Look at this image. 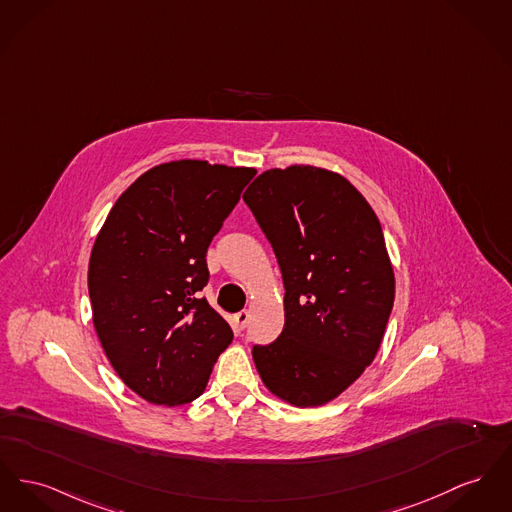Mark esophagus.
Instances as JSON below:
<instances>
[{
  "instance_id": "obj_1",
  "label": "esophagus",
  "mask_w": 512,
  "mask_h": 512,
  "mask_svg": "<svg viewBox=\"0 0 512 512\" xmlns=\"http://www.w3.org/2000/svg\"><path fill=\"white\" fill-rule=\"evenodd\" d=\"M234 323H236V327H238V329H245V327H247V323H249V311H247V309L238 311V313L234 315Z\"/></svg>"
}]
</instances>
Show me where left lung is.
Wrapping results in <instances>:
<instances>
[{"instance_id":"1","label":"left lung","mask_w":512,"mask_h":512,"mask_svg":"<svg viewBox=\"0 0 512 512\" xmlns=\"http://www.w3.org/2000/svg\"><path fill=\"white\" fill-rule=\"evenodd\" d=\"M284 280V329L253 346L267 389L307 408L331 402L375 360L394 303L377 214L340 174L267 170L243 193Z\"/></svg>"}]
</instances>
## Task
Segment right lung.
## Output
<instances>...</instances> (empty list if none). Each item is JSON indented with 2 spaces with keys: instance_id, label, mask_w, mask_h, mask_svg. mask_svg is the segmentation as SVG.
<instances>
[{
  "instance_id": "right-lung-1",
  "label": "right lung",
  "mask_w": 512,
  "mask_h": 512,
  "mask_svg": "<svg viewBox=\"0 0 512 512\" xmlns=\"http://www.w3.org/2000/svg\"><path fill=\"white\" fill-rule=\"evenodd\" d=\"M255 174L205 160L154 166L121 193L94 241V329L121 381L152 404L201 396L234 338L199 292L212 238Z\"/></svg>"
}]
</instances>
